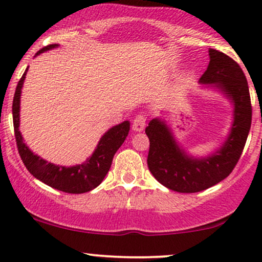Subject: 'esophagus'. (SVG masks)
Wrapping results in <instances>:
<instances>
[{"label":"esophagus","mask_w":262,"mask_h":262,"mask_svg":"<svg viewBox=\"0 0 262 262\" xmlns=\"http://www.w3.org/2000/svg\"><path fill=\"white\" fill-rule=\"evenodd\" d=\"M145 125H146V117H145V114L139 113L134 118L133 125H132V128H133L134 132H143L144 128H145Z\"/></svg>","instance_id":"1"}]
</instances>
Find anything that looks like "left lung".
Returning <instances> with one entry per match:
<instances>
[{
	"instance_id": "1",
	"label": "left lung",
	"mask_w": 262,
	"mask_h": 262,
	"mask_svg": "<svg viewBox=\"0 0 262 262\" xmlns=\"http://www.w3.org/2000/svg\"><path fill=\"white\" fill-rule=\"evenodd\" d=\"M209 58L201 82L219 87L234 103V123L224 145L212 156L198 160L188 158L177 146L164 122L152 119L145 128L150 141V172L165 187L181 193L201 192L229 176L242 156L251 127L250 92L242 68L219 50L209 49Z\"/></svg>"
}]
</instances>
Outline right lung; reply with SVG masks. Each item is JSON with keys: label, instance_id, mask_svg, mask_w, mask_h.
<instances>
[{"label": "right lung", "instance_id": "1", "mask_svg": "<svg viewBox=\"0 0 262 262\" xmlns=\"http://www.w3.org/2000/svg\"><path fill=\"white\" fill-rule=\"evenodd\" d=\"M55 47H58V45H47L43 49L39 50L37 55ZM27 70L20 77V80L18 81L13 97V104H12L14 137H16L18 152H19L20 159H22L27 170L39 181L44 182L45 185L50 186V187L59 189V191L66 192V193H85V192L96 188L103 181L104 176L110 171L113 156L117 152V150L121 148L122 144L124 143L129 133V125L130 124L128 121H125L116 125V127L111 128L101 138L97 149L95 150L91 158L87 159L83 164L76 165L73 167H64L56 166V165L43 160L27 148L19 132V98Z\"/></svg>", "mask_w": 262, "mask_h": 262}]
</instances>
